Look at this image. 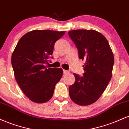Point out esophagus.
<instances>
[{
	"label": "esophagus",
	"mask_w": 129,
	"mask_h": 129,
	"mask_svg": "<svg viewBox=\"0 0 129 129\" xmlns=\"http://www.w3.org/2000/svg\"><path fill=\"white\" fill-rule=\"evenodd\" d=\"M63 73H64V74H68V73H70V72H69V71L66 70H63Z\"/></svg>",
	"instance_id": "obj_1"
}]
</instances>
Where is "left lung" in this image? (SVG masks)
Segmentation results:
<instances>
[{
    "label": "left lung",
    "mask_w": 129,
    "mask_h": 129,
    "mask_svg": "<svg viewBox=\"0 0 129 129\" xmlns=\"http://www.w3.org/2000/svg\"><path fill=\"white\" fill-rule=\"evenodd\" d=\"M69 35L84 60L82 76L74 73L75 82L69 87L71 100L79 106H88L100 98L112 76L114 56L104 35L94 29H77Z\"/></svg>",
    "instance_id": "1"
}]
</instances>
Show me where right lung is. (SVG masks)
<instances>
[{"label":"right lung","instance_id":"obj_1","mask_svg":"<svg viewBox=\"0 0 129 129\" xmlns=\"http://www.w3.org/2000/svg\"><path fill=\"white\" fill-rule=\"evenodd\" d=\"M65 33L33 30L19 39L13 51L11 63L15 79L23 93L34 103L48 101L62 76V69L47 68L45 63L52 55L54 43Z\"/></svg>","mask_w":129,"mask_h":129}]
</instances>
